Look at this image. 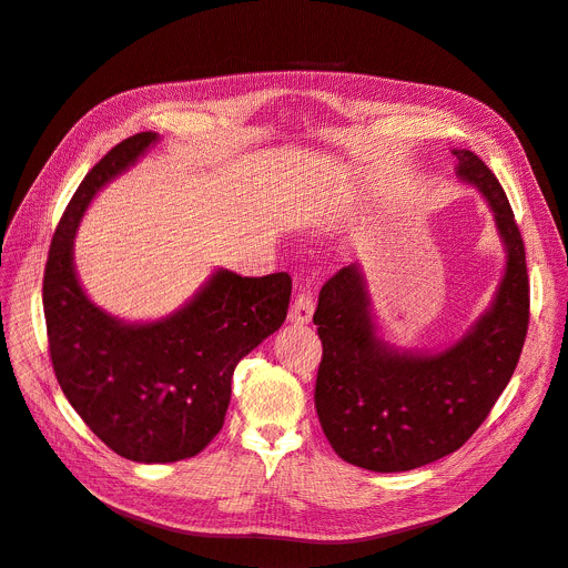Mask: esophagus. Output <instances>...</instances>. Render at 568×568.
Here are the masks:
<instances>
[{"label": "esophagus", "mask_w": 568, "mask_h": 568, "mask_svg": "<svg viewBox=\"0 0 568 568\" xmlns=\"http://www.w3.org/2000/svg\"><path fill=\"white\" fill-rule=\"evenodd\" d=\"M313 311H315V304H313V300H311V294H296V300L292 302L287 317H290L292 324L304 326V324L311 322Z\"/></svg>", "instance_id": "34e87169"}]
</instances>
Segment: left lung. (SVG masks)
Returning <instances> with one entry per match:
<instances>
[{
	"mask_svg": "<svg viewBox=\"0 0 568 568\" xmlns=\"http://www.w3.org/2000/svg\"><path fill=\"white\" fill-rule=\"evenodd\" d=\"M454 156L456 176L490 206L506 257L490 306L458 341L439 349L386 341L359 262L320 290V426L345 463L371 471H407L460 449L509 384L527 336L529 283L511 204L479 156Z\"/></svg>",
	"mask_w": 568,
	"mask_h": 568,
	"instance_id": "obj_1",
	"label": "left lung"
}]
</instances>
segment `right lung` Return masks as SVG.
Wrapping results in <instances>:
<instances>
[{
  "instance_id": "add662e5",
  "label": "right lung",
  "mask_w": 568,
  "mask_h": 568,
  "mask_svg": "<svg viewBox=\"0 0 568 568\" xmlns=\"http://www.w3.org/2000/svg\"><path fill=\"white\" fill-rule=\"evenodd\" d=\"M161 138L135 133L87 172L57 225L43 276L50 359L59 386L92 433L133 463L200 454L223 428L236 364L285 322L292 278L216 268L174 313L126 322L89 300L73 244L92 200Z\"/></svg>"
}]
</instances>
